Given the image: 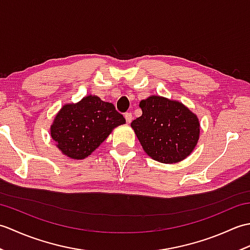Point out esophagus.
Here are the masks:
<instances>
[{
  "label": "esophagus",
  "mask_w": 250,
  "mask_h": 250,
  "mask_svg": "<svg viewBox=\"0 0 250 250\" xmlns=\"http://www.w3.org/2000/svg\"><path fill=\"white\" fill-rule=\"evenodd\" d=\"M125 121L128 122V124H130V122L132 121V118H133V116H132V113L128 111V113L125 114Z\"/></svg>",
  "instance_id": "obj_1"
}]
</instances>
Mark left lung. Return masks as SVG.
Wrapping results in <instances>:
<instances>
[{"label": "left lung", "instance_id": "left-lung-1", "mask_svg": "<svg viewBox=\"0 0 250 250\" xmlns=\"http://www.w3.org/2000/svg\"><path fill=\"white\" fill-rule=\"evenodd\" d=\"M143 114L131 126L143 149L153 160L176 163L187 158L198 143L199 119L177 101L152 95L141 101Z\"/></svg>", "mask_w": 250, "mask_h": 250}]
</instances>
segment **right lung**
Returning a JSON list of instances; mask_svg holds the SVG:
<instances>
[{"instance_id": "right-lung-1", "label": "right lung", "mask_w": 250, "mask_h": 250, "mask_svg": "<svg viewBox=\"0 0 250 250\" xmlns=\"http://www.w3.org/2000/svg\"><path fill=\"white\" fill-rule=\"evenodd\" d=\"M125 122L113 103L88 95L63 106L51 125V137L62 153L78 160L91 155L115 126Z\"/></svg>"}]
</instances>
